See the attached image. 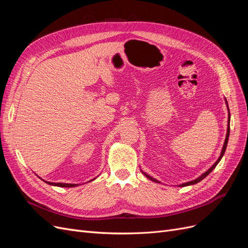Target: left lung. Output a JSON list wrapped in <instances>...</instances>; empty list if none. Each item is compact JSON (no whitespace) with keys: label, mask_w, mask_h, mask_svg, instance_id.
I'll use <instances>...</instances> for the list:
<instances>
[{"label":"left lung","mask_w":248,"mask_h":248,"mask_svg":"<svg viewBox=\"0 0 248 248\" xmlns=\"http://www.w3.org/2000/svg\"><path fill=\"white\" fill-rule=\"evenodd\" d=\"M226 103H227V107H228V111H229V116H228V130H227V136H226V140H224V144H223V147H222V150H221V153H220V156L218 157V159H217L216 161H215V163L213 164V166L210 168L207 171H205L204 174H202L199 178H197L196 180H192V181H189V182H186V183H183V184H181V185H179V186H182V187H184V186H188V185H193V184H197V183H199L200 181H202V179L204 178H206L210 172H211L215 168H216V166L217 164H218V162L221 160V158H222V156H223V154H224V152H226V149H227V146H228V141H229V137H230V120H231V115H230V109H229V106H228V101H227V99H226ZM142 174H144L147 178H149L150 180H152V181H154V182H156V183H159V181H157L156 179H154V178H152L151 176H149V175H147L146 172H144L142 171Z\"/></svg>","instance_id":"1"}]
</instances>
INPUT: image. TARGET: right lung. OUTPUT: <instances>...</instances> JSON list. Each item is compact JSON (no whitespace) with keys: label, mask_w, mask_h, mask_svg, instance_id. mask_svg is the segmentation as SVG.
<instances>
[{"label":"right lung","mask_w":248,"mask_h":248,"mask_svg":"<svg viewBox=\"0 0 248 248\" xmlns=\"http://www.w3.org/2000/svg\"><path fill=\"white\" fill-rule=\"evenodd\" d=\"M43 181H44V180H43ZM44 182L49 184V185L59 186V187H76V186H78V184H71V183H54V182H47V181H44Z\"/></svg>","instance_id":"add662e5"}]
</instances>
